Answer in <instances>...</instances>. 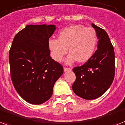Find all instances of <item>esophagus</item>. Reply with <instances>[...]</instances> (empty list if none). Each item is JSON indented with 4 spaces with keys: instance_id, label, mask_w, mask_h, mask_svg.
<instances>
[{
    "instance_id": "1",
    "label": "esophagus",
    "mask_w": 125,
    "mask_h": 125,
    "mask_svg": "<svg viewBox=\"0 0 125 125\" xmlns=\"http://www.w3.org/2000/svg\"><path fill=\"white\" fill-rule=\"evenodd\" d=\"M71 70H72V69H71V68H67V67L63 68V71H64V72L71 71Z\"/></svg>"
}]
</instances>
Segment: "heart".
<instances>
[{"mask_svg":"<svg viewBox=\"0 0 125 125\" xmlns=\"http://www.w3.org/2000/svg\"><path fill=\"white\" fill-rule=\"evenodd\" d=\"M97 43L98 35L94 28L74 24L60 30L58 39L49 40L48 47L52 58L58 62L63 60L69 51L65 63L70 65L76 60L87 62L93 55Z\"/></svg>","mask_w":125,"mask_h":125,"instance_id":"b5f03b06","label":"heart"}]
</instances>
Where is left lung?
Listing matches in <instances>:
<instances>
[{"instance_id": "8db88e82", "label": "left lung", "mask_w": 125, "mask_h": 125, "mask_svg": "<svg viewBox=\"0 0 125 125\" xmlns=\"http://www.w3.org/2000/svg\"><path fill=\"white\" fill-rule=\"evenodd\" d=\"M92 26L98 35V49L85 64L73 69L76 79L72 86L77 96L89 100L102 96L115 74L114 51L108 34L94 24Z\"/></svg>"}]
</instances>
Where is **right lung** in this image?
Returning <instances> with one entry per match:
<instances>
[{
    "mask_svg": "<svg viewBox=\"0 0 125 125\" xmlns=\"http://www.w3.org/2000/svg\"><path fill=\"white\" fill-rule=\"evenodd\" d=\"M54 25H27L15 35L9 61L12 82L27 103L40 105L50 99L63 67L50 56L49 39Z\"/></svg>",
    "mask_w": 125,
    "mask_h": 125,
    "instance_id": "add662e5",
    "label": "right lung"
}]
</instances>
